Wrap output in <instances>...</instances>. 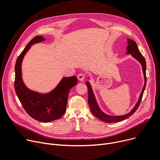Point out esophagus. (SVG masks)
<instances>
[{
	"instance_id": "esophagus-1",
	"label": "esophagus",
	"mask_w": 160,
	"mask_h": 160,
	"mask_svg": "<svg viewBox=\"0 0 160 160\" xmlns=\"http://www.w3.org/2000/svg\"><path fill=\"white\" fill-rule=\"evenodd\" d=\"M77 77H78V79L80 81L82 82V81H83L84 79L85 78V75L83 73H80V74L78 75Z\"/></svg>"
}]
</instances>
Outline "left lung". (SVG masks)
<instances>
[{
	"instance_id": "left-lung-1",
	"label": "left lung",
	"mask_w": 160,
	"mask_h": 160,
	"mask_svg": "<svg viewBox=\"0 0 160 160\" xmlns=\"http://www.w3.org/2000/svg\"><path fill=\"white\" fill-rule=\"evenodd\" d=\"M128 45L127 47L128 52H126V53L132 55L135 59H137L141 64L142 67L143 76H144V80H145L143 88L140 93L139 99L137 101V104L135 105L134 108L132 110V111L126 115H121V116H111V115H108L105 113L103 112L101 110V109L99 108V107L98 106V104L96 99L95 98V96H94V92L92 91L90 83L88 81L86 82V85H87V87H88V103L89 105L90 109H91L92 113L96 116L97 118H98L99 119L105 122L110 123V122H119V121H123V120L128 118L129 117H130L131 115H132L136 112V110H137V108H138V107L140 104L141 100H142V98L143 96V94L145 88H146V82H147L146 60H145L144 57H143L142 53L140 52V51L138 48V47L137 45V43L133 40L128 39Z\"/></svg>"
}]
</instances>
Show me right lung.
<instances>
[{"label": "right lung", "instance_id": "add662e5", "mask_svg": "<svg viewBox=\"0 0 160 160\" xmlns=\"http://www.w3.org/2000/svg\"><path fill=\"white\" fill-rule=\"evenodd\" d=\"M45 40L37 36L32 39L18 56L15 64L14 89L23 108L33 119L48 122L61 118L66 112L68 96L70 89L78 83L77 77H64L56 88L47 94H41L28 89L22 77L23 57L31 46Z\"/></svg>", "mask_w": 160, "mask_h": 160}]
</instances>
